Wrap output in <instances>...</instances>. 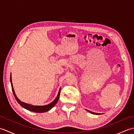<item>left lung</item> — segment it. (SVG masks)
<instances>
[{
	"instance_id": "8db88e82",
	"label": "left lung",
	"mask_w": 134,
	"mask_h": 134,
	"mask_svg": "<svg viewBox=\"0 0 134 134\" xmlns=\"http://www.w3.org/2000/svg\"><path fill=\"white\" fill-rule=\"evenodd\" d=\"M87 110L88 112H90V113H92V114H94V115H100V114H101V113H94V112H91V111H90V110Z\"/></svg>"
}]
</instances>
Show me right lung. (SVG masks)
Instances as JSON below:
<instances>
[{
    "label": "right lung",
    "instance_id": "1",
    "mask_svg": "<svg viewBox=\"0 0 134 134\" xmlns=\"http://www.w3.org/2000/svg\"><path fill=\"white\" fill-rule=\"evenodd\" d=\"M10 82H11V87H12V91L13 93L14 94V96L15 97V98L16 99V100L17 102L20 104V105L22 107L24 108L25 109H26L28 110L32 111V112H36V113H44V112H46L47 111L49 110L50 109H52V108L55 106L56 104L58 102L59 98V96H60V90L61 88H60V89L59 90V93L58 94L56 98L54 99V100L51 102V103L46 105H42V106H37V105H33L31 104H29L27 103H25V102H24L21 101L20 99H18V98L17 97L15 92H14L13 86V83H12V79H11V74L10 76Z\"/></svg>",
    "mask_w": 134,
    "mask_h": 134
}]
</instances>
